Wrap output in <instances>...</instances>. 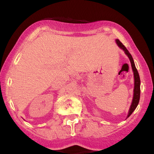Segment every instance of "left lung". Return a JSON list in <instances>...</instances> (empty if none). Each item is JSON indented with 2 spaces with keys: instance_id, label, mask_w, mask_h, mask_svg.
<instances>
[{
  "instance_id": "obj_1",
  "label": "left lung",
  "mask_w": 154,
  "mask_h": 154,
  "mask_svg": "<svg viewBox=\"0 0 154 154\" xmlns=\"http://www.w3.org/2000/svg\"><path fill=\"white\" fill-rule=\"evenodd\" d=\"M116 43H117V45L119 46V48H121L122 49H123V51H125V54H126L127 56H128L129 59H130V63H131L132 71H133V73H134V79H135L134 95H133V99H132L131 106H130V111H129L128 115V118L129 116L132 114V112L135 111L136 107H137V105H138L139 100H140V79L138 72H137V69H136L135 63H134L133 59H132L131 54H130V52H129L128 49L125 48V45H124L123 44L119 41V40H118L117 39V40H116Z\"/></svg>"
}]
</instances>
